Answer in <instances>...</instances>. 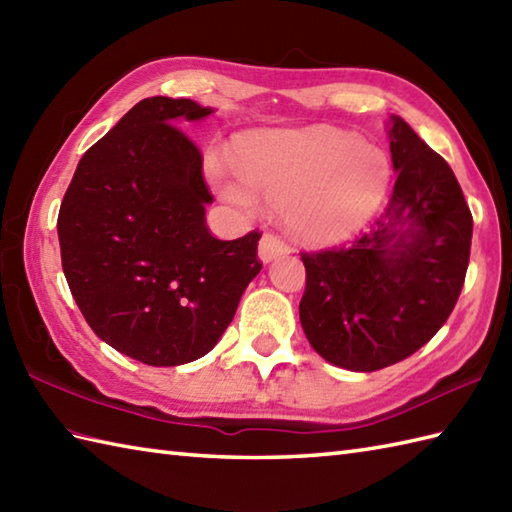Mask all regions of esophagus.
Masks as SVG:
<instances>
[{
  "instance_id": "1",
  "label": "esophagus",
  "mask_w": 512,
  "mask_h": 512,
  "mask_svg": "<svg viewBox=\"0 0 512 512\" xmlns=\"http://www.w3.org/2000/svg\"><path fill=\"white\" fill-rule=\"evenodd\" d=\"M281 255H288V244L284 239H279L277 235H270V233H266L262 239H259V248H257L259 262L270 264L273 259Z\"/></svg>"
}]
</instances>
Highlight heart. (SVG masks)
<instances>
[{"label": "heart", "instance_id": "obj_1", "mask_svg": "<svg viewBox=\"0 0 512 512\" xmlns=\"http://www.w3.org/2000/svg\"><path fill=\"white\" fill-rule=\"evenodd\" d=\"M222 200L246 215L284 213L299 242L332 246L361 233L391 180L387 154L341 129L314 125L253 134L235 145V169L209 160Z\"/></svg>", "mask_w": 512, "mask_h": 512}]
</instances>
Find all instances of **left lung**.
<instances>
[{
	"mask_svg": "<svg viewBox=\"0 0 512 512\" xmlns=\"http://www.w3.org/2000/svg\"><path fill=\"white\" fill-rule=\"evenodd\" d=\"M396 184L385 215L350 248L303 253L301 328L314 352L376 372L418 352L455 308L469 268L473 217L442 156L387 121Z\"/></svg>",
	"mask_w": 512,
	"mask_h": 512,
	"instance_id": "left-lung-1",
	"label": "left lung"
}]
</instances>
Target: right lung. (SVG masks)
Listing matches in <instances>:
<instances>
[{
	"mask_svg": "<svg viewBox=\"0 0 512 512\" xmlns=\"http://www.w3.org/2000/svg\"><path fill=\"white\" fill-rule=\"evenodd\" d=\"M213 107L151 96L85 151L59 211L63 275L94 334L121 354L173 367L209 354L231 325L259 233L215 239L202 156L178 125Z\"/></svg>",
	"mask_w": 512,
	"mask_h": 512,
	"instance_id": "obj_1",
	"label": "right lung"
}]
</instances>
